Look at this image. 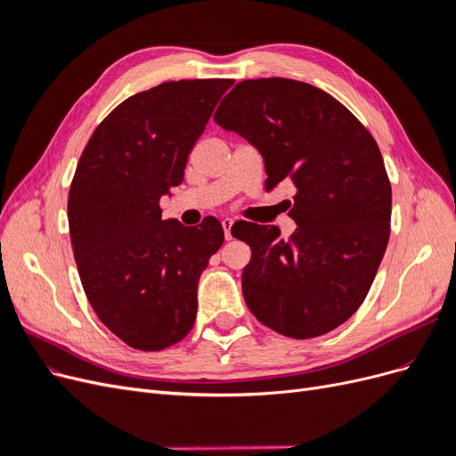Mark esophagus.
<instances>
[{"label":"esophagus","instance_id":"34e87169","mask_svg":"<svg viewBox=\"0 0 456 456\" xmlns=\"http://www.w3.org/2000/svg\"><path fill=\"white\" fill-rule=\"evenodd\" d=\"M220 224H223L224 238H226V240H232V224H233V220H232V218H224Z\"/></svg>","mask_w":456,"mask_h":456}]
</instances>
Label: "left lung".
Returning <instances> with one entry per match:
<instances>
[{
  "mask_svg": "<svg viewBox=\"0 0 456 456\" xmlns=\"http://www.w3.org/2000/svg\"><path fill=\"white\" fill-rule=\"evenodd\" d=\"M213 119L258 148L266 190L297 188L287 240L275 226H232L251 247L247 306L289 338L329 333L362 306L390 240L392 186L377 141L335 96L283 77L240 81Z\"/></svg>",
  "mask_w": 456,
  "mask_h": 456,
  "instance_id": "1",
  "label": "left lung"
}]
</instances>
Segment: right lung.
<instances>
[{"label": "right lung", "mask_w": 456, "mask_h": 456, "mask_svg": "<svg viewBox=\"0 0 456 456\" xmlns=\"http://www.w3.org/2000/svg\"><path fill=\"white\" fill-rule=\"evenodd\" d=\"M232 79H181L136 93L81 151L68 226L81 285L99 320L127 346L158 352L196 322L198 280L224 241L215 216L161 220L159 198L184 178L188 154Z\"/></svg>", "instance_id": "right-lung-1"}]
</instances>
